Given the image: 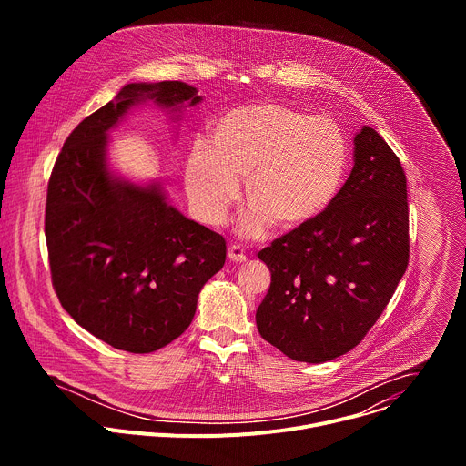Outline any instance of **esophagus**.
Wrapping results in <instances>:
<instances>
[{"label": "esophagus", "mask_w": 466, "mask_h": 466, "mask_svg": "<svg viewBox=\"0 0 466 466\" xmlns=\"http://www.w3.org/2000/svg\"><path fill=\"white\" fill-rule=\"evenodd\" d=\"M228 259L230 261H236V263H241V261H245L247 259V254H245V250H243V247L241 245H230L228 247Z\"/></svg>", "instance_id": "obj_1"}]
</instances>
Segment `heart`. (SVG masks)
Listing matches in <instances>:
<instances>
[{
	"instance_id": "heart-1",
	"label": "heart",
	"mask_w": 466,
	"mask_h": 466,
	"mask_svg": "<svg viewBox=\"0 0 466 466\" xmlns=\"http://www.w3.org/2000/svg\"><path fill=\"white\" fill-rule=\"evenodd\" d=\"M349 164L341 128L280 103H261L225 114L214 146L197 140L186 164L189 201L205 223L219 225L241 193L247 175L250 201L241 221L258 236L273 221L293 228L320 216L338 197Z\"/></svg>"
}]
</instances>
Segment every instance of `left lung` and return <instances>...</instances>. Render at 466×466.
I'll use <instances>...</instances> for the list:
<instances>
[{"label": "left lung", "mask_w": 466, "mask_h": 466, "mask_svg": "<svg viewBox=\"0 0 466 466\" xmlns=\"http://www.w3.org/2000/svg\"><path fill=\"white\" fill-rule=\"evenodd\" d=\"M258 258L271 271L256 311L265 341L306 363L361 343L410 261L406 173L374 128L356 135L354 167L334 203Z\"/></svg>", "instance_id": "obj_1"}]
</instances>
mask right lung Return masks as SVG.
I'll return each instance as SVG.
<instances>
[{
    "mask_svg": "<svg viewBox=\"0 0 466 466\" xmlns=\"http://www.w3.org/2000/svg\"><path fill=\"white\" fill-rule=\"evenodd\" d=\"M142 101L171 110L201 96L180 81L130 83L66 138L46 201L55 293L74 320L110 347L149 354L189 326L201 288L225 265L227 241L169 207L158 184L106 166V132Z\"/></svg>",
    "mask_w": 466,
    "mask_h": 466,
    "instance_id": "1",
    "label": "right lung"
}]
</instances>
